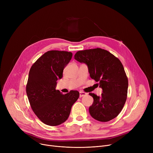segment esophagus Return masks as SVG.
I'll return each instance as SVG.
<instances>
[{
	"label": "esophagus",
	"mask_w": 153,
	"mask_h": 153,
	"mask_svg": "<svg viewBox=\"0 0 153 153\" xmlns=\"http://www.w3.org/2000/svg\"><path fill=\"white\" fill-rule=\"evenodd\" d=\"M87 94L86 92H85L80 91V92H79V97H83V96L86 95Z\"/></svg>",
	"instance_id": "1"
}]
</instances>
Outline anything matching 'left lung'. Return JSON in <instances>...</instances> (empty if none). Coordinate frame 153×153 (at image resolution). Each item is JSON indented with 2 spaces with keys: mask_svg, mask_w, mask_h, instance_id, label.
Instances as JSON below:
<instances>
[{
  "mask_svg": "<svg viewBox=\"0 0 153 153\" xmlns=\"http://www.w3.org/2000/svg\"><path fill=\"white\" fill-rule=\"evenodd\" d=\"M74 58L85 63L91 77L99 82L103 93L94 99L89 113L99 122H107L117 117L123 108L127 98L128 81L123 66L118 58L101 48L77 51Z\"/></svg>",
  "mask_w": 153,
  "mask_h": 153,
  "instance_id": "obj_1",
  "label": "left lung"
}]
</instances>
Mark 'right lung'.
<instances>
[{"instance_id":"add662e5","label":"right lung","mask_w":153,"mask_h":153,"mask_svg":"<svg viewBox=\"0 0 153 153\" xmlns=\"http://www.w3.org/2000/svg\"><path fill=\"white\" fill-rule=\"evenodd\" d=\"M72 53L65 51H48L31 66L26 85L31 108L41 121L50 126L66 122L72 105L79 99L77 91L62 94L56 90L58 79H61L64 68Z\"/></svg>"}]
</instances>
